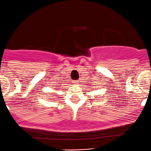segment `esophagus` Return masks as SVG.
<instances>
[{
    "mask_svg": "<svg viewBox=\"0 0 151 151\" xmlns=\"http://www.w3.org/2000/svg\"><path fill=\"white\" fill-rule=\"evenodd\" d=\"M74 84H78L79 83V81H74Z\"/></svg>",
    "mask_w": 151,
    "mask_h": 151,
    "instance_id": "1",
    "label": "esophagus"
}]
</instances>
